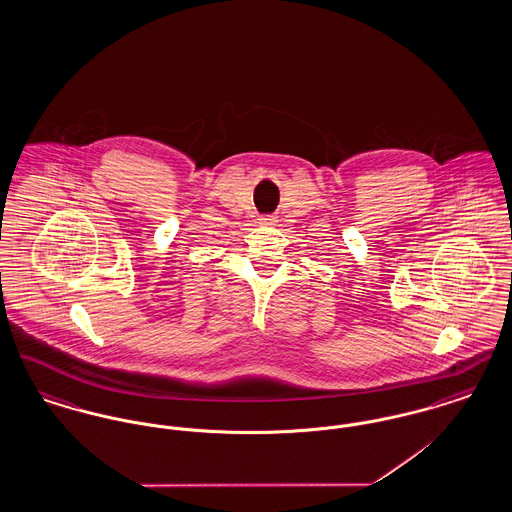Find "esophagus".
Masks as SVG:
<instances>
[{
  "mask_svg": "<svg viewBox=\"0 0 512 512\" xmlns=\"http://www.w3.org/2000/svg\"><path fill=\"white\" fill-rule=\"evenodd\" d=\"M261 222H263V224H274V222H276V217H272V215H267V217H261Z\"/></svg>",
  "mask_w": 512,
  "mask_h": 512,
  "instance_id": "esophagus-1",
  "label": "esophagus"
}]
</instances>
